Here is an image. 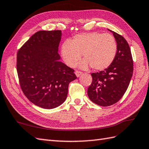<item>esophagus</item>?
<instances>
[{"instance_id":"34e87169","label":"esophagus","mask_w":149,"mask_h":149,"mask_svg":"<svg viewBox=\"0 0 149 149\" xmlns=\"http://www.w3.org/2000/svg\"><path fill=\"white\" fill-rule=\"evenodd\" d=\"M75 74L76 76H77V77H79V76H80V75L82 74V72H81V71H79V70H76V71L75 72Z\"/></svg>"}]
</instances>
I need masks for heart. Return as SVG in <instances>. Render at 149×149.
<instances>
[{
    "mask_svg": "<svg viewBox=\"0 0 149 149\" xmlns=\"http://www.w3.org/2000/svg\"><path fill=\"white\" fill-rule=\"evenodd\" d=\"M117 50L116 40L109 33L97 32L77 34L62 44L61 54L68 66L77 64L82 53L85 60L81 63L82 68L89 65L96 70L108 68L116 58Z\"/></svg>",
    "mask_w": 149,
    "mask_h": 149,
    "instance_id": "b5f03b06",
    "label": "heart"
}]
</instances>
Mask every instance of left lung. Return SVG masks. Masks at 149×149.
I'll return each instance as SVG.
<instances>
[{"label":"left lung","mask_w":149,"mask_h":149,"mask_svg":"<svg viewBox=\"0 0 149 149\" xmlns=\"http://www.w3.org/2000/svg\"><path fill=\"white\" fill-rule=\"evenodd\" d=\"M110 31L117 42L116 58L104 70L91 74L93 81L88 89V97L91 102L102 107L112 105L123 97L133 72V61L128 43L122 36Z\"/></svg>","instance_id":"8db88e82"}]
</instances>
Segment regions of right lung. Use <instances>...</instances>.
Returning a JSON list of instances; mask_svg holds the SVG:
<instances>
[{
  "label": "right lung",
  "mask_w": 149,
  "mask_h": 149,
  "mask_svg": "<svg viewBox=\"0 0 149 149\" xmlns=\"http://www.w3.org/2000/svg\"><path fill=\"white\" fill-rule=\"evenodd\" d=\"M61 30L34 33L17 53L16 69L24 95L34 105L51 109L67 98L68 84L77 78L74 70L60 61Z\"/></svg>",
  "instance_id": "obj_1"
}]
</instances>
